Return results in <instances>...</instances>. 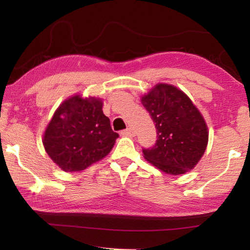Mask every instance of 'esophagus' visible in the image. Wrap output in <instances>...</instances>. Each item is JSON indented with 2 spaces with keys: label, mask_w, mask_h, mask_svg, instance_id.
Wrapping results in <instances>:
<instances>
[{
  "label": "esophagus",
  "mask_w": 250,
  "mask_h": 250,
  "mask_svg": "<svg viewBox=\"0 0 250 250\" xmlns=\"http://www.w3.org/2000/svg\"><path fill=\"white\" fill-rule=\"evenodd\" d=\"M121 134L125 135V136L133 137V136H135V131H134L133 129H132V128H128V129H125V130L122 131Z\"/></svg>",
  "instance_id": "esophagus-1"
}]
</instances>
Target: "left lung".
<instances>
[{
	"mask_svg": "<svg viewBox=\"0 0 250 250\" xmlns=\"http://www.w3.org/2000/svg\"><path fill=\"white\" fill-rule=\"evenodd\" d=\"M142 104L156 124L157 142L143 148L147 161L167 174L192 169L204 155L208 131L203 116L182 90L158 83L142 98Z\"/></svg>",
	"mask_w": 250,
	"mask_h": 250,
	"instance_id": "obj_1",
	"label": "left lung"
}]
</instances>
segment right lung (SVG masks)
<instances>
[{"mask_svg":"<svg viewBox=\"0 0 250 250\" xmlns=\"http://www.w3.org/2000/svg\"><path fill=\"white\" fill-rule=\"evenodd\" d=\"M100 99L75 95L64 101L47 125L46 152L64 172H78L109 153L118 133L111 130Z\"/></svg>","mask_w":250,"mask_h":250,"instance_id":"add662e5","label":"right lung"}]
</instances>
